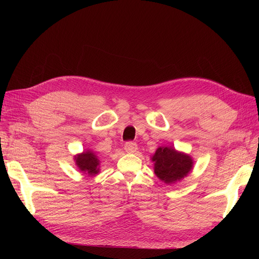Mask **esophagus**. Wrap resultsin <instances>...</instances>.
<instances>
[{"mask_svg":"<svg viewBox=\"0 0 259 259\" xmlns=\"http://www.w3.org/2000/svg\"><path fill=\"white\" fill-rule=\"evenodd\" d=\"M124 149L125 151L128 152V153H134L137 151V144L134 142H127L126 144L124 145Z\"/></svg>","mask_w":259,"mask_h":259,"instance_id":"esophagus-1","label":"esophagus"}]
</instances>
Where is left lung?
Returning <instances> with one entry per match:
<instances>
[{"mask_svg":"<svg viewBox=\"0 0 259 259\" xmlns=\"http://www.w3.org/2000/svg\"><path fill=\"white\" fill-rule=\"evenodd\" d=\"M151 160L154 163V174L167 185L183 179L193 167V160L189 154L171 147L158 148Z\"/></svg>","mask_w":259,"mask_h":259,"instance_id":"obj_1","label":"left lung"}]
</instances>
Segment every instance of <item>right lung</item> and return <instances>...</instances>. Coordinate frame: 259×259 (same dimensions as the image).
Instances as JSON below:
<instances>
[{"label": "right lung", "instance_id": "1", "mask_svg": "<svg viewBox=\"0 0 259 259\" xmlns=\"http://www.w3.org/2000/svg\"><path fill=\"white\" fill-rule=\"evenodd\" d=\"M74 161L77 168L89 176H95L99 173L100 161L98 156L91 150L76 154Z\"/></svg>", "mask_w": 259, "mask_h": 259}]
</instances>
